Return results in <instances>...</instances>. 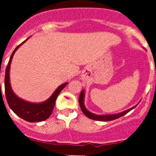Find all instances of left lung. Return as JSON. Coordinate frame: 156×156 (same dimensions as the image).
I'll return each mask as SVG.
<instances>
[{
	"label": "left lung",
	"mask_w": 156,
	"mask_h": 156,
	"mask_svg": "<svg viewBox=\"0 0 156 156\" xmlns=\"http://www.w3.org/2000/svg\"><path fill=\"white\" fill-rule=\"evenodd\" d=\"M83 98H84V91L82 90L80 93V95L79 98V103H80V106L81 110L83 112L86 116H87L88 118H90V119H94V120H98V121H110V120H114V119H116L119 117L122 116V115H126V113H128L129 111H131L133 108H134L136 106L133 107V108H129V109L126 110V111L122 112H120V113L118 114H115V115H95V114L91 113L89 111L86 109L85 108L84 104H83Z\"/></svg>",
	"instance_id": "8db88e82"
}]
</instances>
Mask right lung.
<instances>
[{
    "instance_id": "right-lung-1",
    "label": "right lung",
    "mask_w": 156,
    "mask_h": 156,
    "mask_svg": "<svg viewBox=\"0 0 156 156\" xmlns=\"http://www.w3.org/2000/svg\"><path fill=\"white\" fill-rule=\"evenodd\" d=\"M21 44H19V46L16 47V49L12 52L10 60L8 62L6 70H5V90L6 100L8 101V105L12 108V111L16 115H19V117H21L22 119L31 122L44 121L48 119V117L51 115L52 111H53L54 107H55V101L57 99L58 95L60 94L62 90L67 85L68 83H63L62 85L58 87L56 89L55 91L54 92L53 94L51 96L50 98L48 99L44 102L39 103V104L30 103L25 101L22 100L21 98H18L14 94L12 88H11L10 81H9V70H10V64L14 54H15L16 51L17 50Z\"/></svg>"
}]
</instances>
